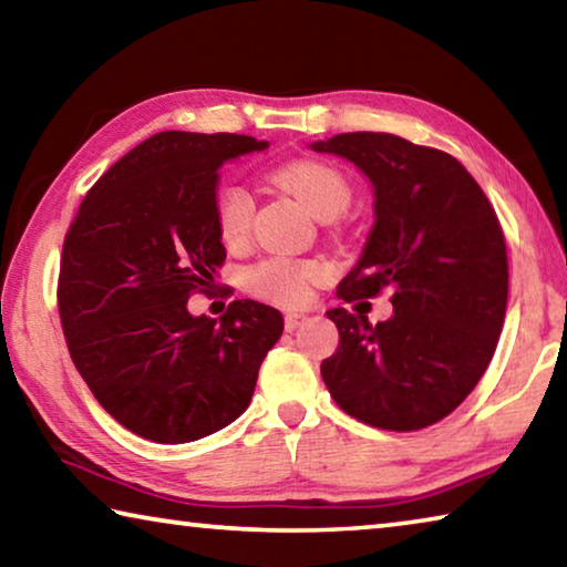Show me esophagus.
<instances>
[{"mask_svg":"<svg viewBox=\"0 0 567 567\" xmlns=\"http://www.w3.org/2000/svg\"><path fill=\"white\" fill-rule=\"evenodd\" d=\"M305 320H307L305 312H287V315H285V330L292 332V330L300 328V324H302Z\"/></svg>","mask_w":567,"mask_h":567,"instance_id":"esophagus-1","label":"esophagus"}]
</instances>
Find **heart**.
Segmentation results:
<instances>
[{
    "mask_svg": "<svg viewBox=\"0 0 567 567\" xmlns=\"http://www.w3.org/2000/svg\"><path fill=\"white\" fill-rule=\"evenodd\" d=\"M272 179L318 219L342 215L350 205V185L338 169L315 159H297L272 172ZM215 223L219 239L235 245L245 239L252 223V199L239 185H223L215 197ZM322 275L318 262H297L270 257L249 267L247 287L265 300L300 305L310 295V285Z\"/></svg>",
    "mask_w": 567,
    "mask_h": 567,
    "instance_id": "obj_1",
    "label": "heart"
}]
</instances>
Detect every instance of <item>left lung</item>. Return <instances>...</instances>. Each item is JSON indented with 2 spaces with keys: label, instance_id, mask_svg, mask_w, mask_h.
I'll use <instances>...</instances> for the list:
<instances>
[{
  "label": "left lung",
  "instance_id": "left-lung-1",
  "mask_svg": "<svg viewBox=\"0 0 567 567\" xmlns=\"http://www.w3.org/2000/svg\"><path fill=\"white\" fill-rule=\"evenodd\" d=\"M372 185L375 223L338 287L344 302L390 292L392 315L328 310L340 344L320 372L334 402L372 427L410 433L447 417L493 360L507 305L505 237L473 175L447 152L388 132L310 145Z\"/></svg>",
  "mask_w": 567,
  "mask_h": 567
}]
</instances>
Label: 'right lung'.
Here are the masks:
<instances>
[{
  "instance_id": "add662e5",
  "label": "right lung",
  "mask_w": 567,
  "mask_h": 567,
  "mask_svg": "<svg viewBox=\"0 0 567 567\" xmlns=\"http://www.w3.org/2000/svg\"><path fill=\"white\" fill-rule=\"evenodd\" d=\"M267 147L247 134H152L97 179L64 237L56 300L74 368L152 443H192L243 415L282 334L280 310L255 300L219 320L187 310L227 257L219 167Z\"/></svg>"
}]
</instances>
